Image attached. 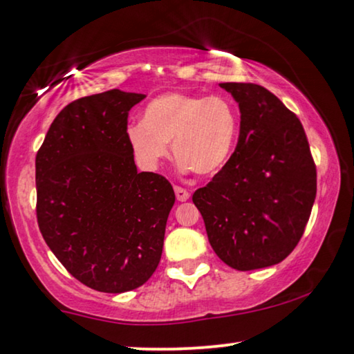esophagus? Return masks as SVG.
<instances>
[{"mask_svg": "<svg viewBox=\"0 0 354 354\" xmlns=\"http://www.w3.org/2000/svg\"><path fill=\"white\" fill-rule=\"evenodd\" d=\"M175 194H176L178 202H186V200H189V197H191V195H189V192L186 191V189H183V187H179V186H175Z\"/></svg>", "mask_w": 354, "mask_h": 354, "instance_id": "esophagus-1", "label": "esophagus"}]
</instances>
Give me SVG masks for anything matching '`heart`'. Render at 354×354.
<instances>
[{"instance_id": "b5f03b06", "label": "heart", "mask_w": 354, "mask_h": 354, "mask_svg": "<svg viewBox=\"0 0 354 354\" xmlns=\"http://www.w3.org/2000/svg\"><path fill=\"white\" fill-rule=\"evenodd\" d=\"M239 135V113L227 97L160 95L147 103L141 124L127 129L136 163L154 171L170 154L183 173L213 176L229 162Z\"/></svg>"}]
</instances>
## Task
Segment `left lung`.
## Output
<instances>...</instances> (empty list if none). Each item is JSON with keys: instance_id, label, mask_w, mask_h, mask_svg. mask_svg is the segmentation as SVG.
Returning <instances> with one entry per match:
<instances>
[{"instance_id": "1", "label": "left lung", "mask_w": 354, "mask_h": 354, "mask_svg": "<svg viewBox=\"0 0 354 354\" xmlns=\"http://www.w3.org/2000/svg\"><path fill=\"white\" fill-rule=\"evenodd\" d=\"M219 86L239 103V143L192 202L221 261L241 272L275 266L297 246L315 203L316 167L307 135L267 88Z\"/></svg>"}]
</instances>
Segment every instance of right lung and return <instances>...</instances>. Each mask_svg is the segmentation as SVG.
Segmentation results:
<instances>
[{
	"label": "right lung",
	"instance_id": "add662e5",
	"mask_svg": "<svg viewBox=\"0 0 354 354\" xmlns=\"http://www.w3.org/2000/svg\"><path fill=\"white\" fill-rule=\"evenodd\" d=\"M145 98L113 88L76 100L36 154L42 239L73 277L100 292H127L151 278L175 205L165 178L136 170L127 140L129 111Z\"/></svg>",
	"mask_w": 354,
	"mask_h": 354
}]
</instances>
